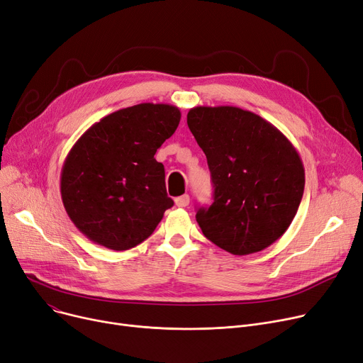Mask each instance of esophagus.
<instances>
[{
	"label": "esophagus",
	"mask_w": 363,
	"mask_h": 363,
	"mask_svg": "<svg viewBox=\"0 0 363 363\" xmlns=\"http://www.w3.org/2000/svg\"><path fill=\"white\" fill-rule=\"evenodd\" d=\"M174 202L177 206H187L189 202H191V198H189V195H182V196L176 198Z\"/></svg>",
	"instance_id": "34e87169"
}]
</instances>
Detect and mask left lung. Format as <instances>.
Returning <instances> with one entry per match:
<instances>
[{"label": "left lung", "instance_id": "left-lung-1", "mask_svg": "<svg viewBox=\"0 0 363 363\" xmlns=\"http://www.w3.org/2000/svg\"><path fill=\"white\" fill-rule=\"evenodd\" d=\"M187 125L214 184V202L196 213L205 238L233 255L270 247L286 232L303 198L297 149L269 121L236 106L192 108Z\"/></svg>", "mask_w": 363, "mask_h": 363}]
</instances>
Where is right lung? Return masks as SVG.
I'll return each instance as SVG.
<instances>
[{"label": "right lung", "instance_id": "1", "mask_svg": "<svg viewBox=\"0 0 363 363\" xmlns=\"http://www.w3.org/2000/svg\"><path fill=\"white\" fill-rule=\"evenodd\" d=\"M180 118L177 106L140 103L101 118L69 150L60 174L62 201L91 242L124 251L157 229L174 202L155 153Z\"/></svg>", "mask_w": 363, "mask_h": 363}]
</instances>
